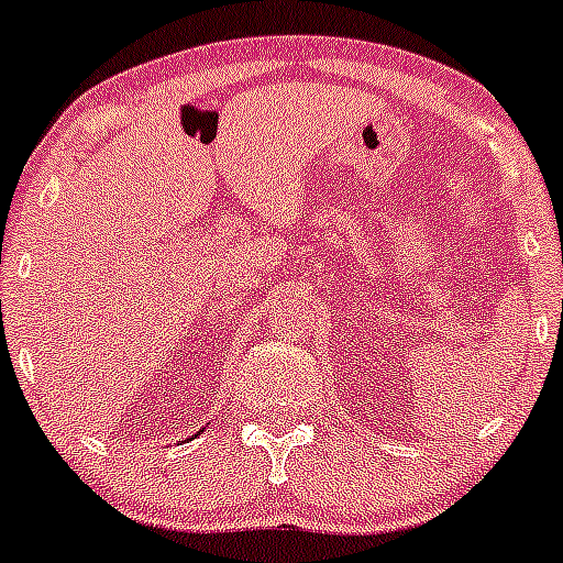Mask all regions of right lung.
Listing matches in <instances>:
<instances>
[{
  "label": "right lung",
  "instance_id": "1",
  "mask_svg": "<svg viewBox=\"0 0 563 563\" xmlns=\"http://www.w3.org/2000/svg\"><path fill=\"white\" fill-rule=\"evenodd\" d=\"M197 433H200V431H197Z\"/></svg>",
  "mask_w": 563,
  "mask_h": 563
}]
</instances>
